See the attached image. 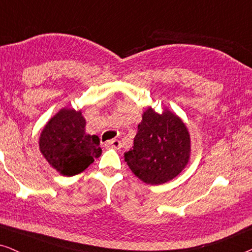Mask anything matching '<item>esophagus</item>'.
I'll return each instance as SVG.
<instances>
[{"label":"esophagus","instance_id":"34e87169","mask_svg":"<svg viewBox=\"0 0 252 252\" xmlns=\"http://www.w3.org/2000/svg\"><path fill=\"white\" fill-rule=\"evenodd\" d=\"M105 147L106 148H115V149H119L122 147V143H120L119 140H109L105 142Z\"/></svg>","mask_w":252,"mask_h":252}]
</instances>
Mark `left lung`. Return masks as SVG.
Masks as SVG:
<instances>
[{"label": "left lung", "mask_w": 252, "mask_h": 252, "mask_svg": "<svg viewBox=\"0 0 252 252\" xmlns=\"http://www.w3.org/2000/svg\"><path fill=\"white\" fill-rule=\"evenodd\" d=\"M125 161L147 185H161L181 173L190 156V135L184 122L170 110L159 115L151 108L143 112L134 146Z\"/></svg>", "instance_id": "obj_1"}]
</instances>
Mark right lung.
Instances as JSON below:
<instances>
[{"label": "right lung", "instance_id": "obj_1", "mask_svg": "<svg viewBox=\"0 0 252 252\" xmlns=\"http://www.w3.org/2000/svg\"><path fill=\"white\" fill-rule=\"evenodd\" d=\"M85 126L81 111L62 109L41 133V154L62 175L72 177L81 173L101 156L98 136L86 134Z\"/></svg>", "mask_w": 252, "mask_h": 252}]
</instances>
